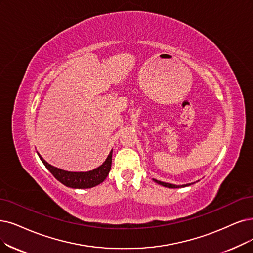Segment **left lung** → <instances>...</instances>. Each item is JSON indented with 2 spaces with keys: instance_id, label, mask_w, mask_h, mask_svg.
<instances>
[{
  "instance_id": "left-lung-1",
  "label": "left lung",
  "mask_w": 253,
  "mask_h": 253,
  "mask_svg": "<svg viewBox=\"0 0 253 253\" xmlns=\"http://www.w3.org/2000/svg\"><path fill=\"white\" fill-rule=\"evenodd\" d=\"M154 180L156 181V183H158V184H160V185H162V186H164V187H167V188H179V187H186V186H190V185H191V184H188V185H181V186H176V185H172V184L164 183V181H160V180H158V179H155V178H154Z\"/></svg>"
}]
</instances>
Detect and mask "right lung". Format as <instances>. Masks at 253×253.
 Here are the masks:
<instances>
[{
	"label": "right lung",
	"mask_w": 253,
	"mask_h": 253,
	"mask_svg": "<svg viewBox=\"0 0 253 253\" xmlns=\"http://www.w3.org/2000/svg\"><path fill=\"white\" fill-rule=\"evenodd\" d=\"M38 156L40 160L42 161L44 166L49 170V172L52 173L60 183H62L66 187L74 189H88L103 183L108 176L111 169V165H112V150H111V153L109 154L103 165H100L96 169L88 171V172H69V171L56 168L52 165H49L39 154Z\"/></svg>",
	"instance_id": "obj_1"
}]
</instances>
